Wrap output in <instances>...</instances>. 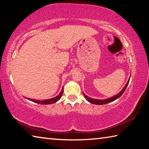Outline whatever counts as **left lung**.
I'll list each match as a JSON object with an SVG mask.
<instances>
[{
    "mask_svg": "<svg viewBox=\"0 0 149 149\" xmlns=\"http://www.w3.org/2000/svg\"><path fill=\"white\" fill-rule=\"evenodd\" d=\"M130 79V77L129 78V80L127 81V84H125L124 87L123 88V89H122V91H120L119 93H118L117 95L113 96V97H110V98H108V99H93V98H91V97H88V96L85 95L84 92H83V94H84L85 98V99H86V100H87V101L91 102V103H92V104H98V105H101V104H107V103H109V102L114 101V100L118 99V98H120V97H121V96L122 95L123 93H124L125 89H126V88H127L128 84H129Z\"/></svg>",
    "mask_w": 149,
    "mask_h": 149,
    "instance_id": "left-lung-1",
    "label": "left lung"
}]
</instances>
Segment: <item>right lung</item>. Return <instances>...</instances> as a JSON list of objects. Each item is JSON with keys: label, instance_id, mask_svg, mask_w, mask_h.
<instances>
[{"label": "right lung", "instance_id": "obj_1", "mask_svg": "<svg viewBox=\"0 0 149 149\" xmlns=\"http://www.w3.org/2000/svg\"><path fill=\"white\" fill-rule=\"evenodd\" d=\"M63 91H64V87L62 88V90L60 93L56 97H55L54 98H52V99H47V100H36V99H29V98H26L25 97L26 99H27V100H30V101L34 102L35 103H37V104H53V103L56 102L57 101L60 99L61 98Z\"/></svg>", "mask_w": 149, "mask_h": 149}]
</instances>
